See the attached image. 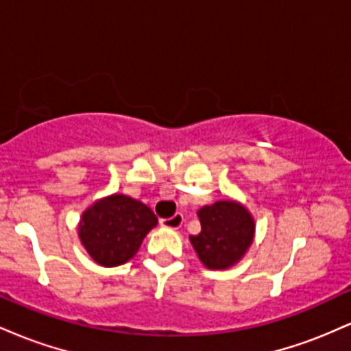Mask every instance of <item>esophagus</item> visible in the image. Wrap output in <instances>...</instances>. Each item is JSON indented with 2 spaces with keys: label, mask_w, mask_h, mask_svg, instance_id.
<instances>
[{
  "label": "esophagus",
  "mask_w": 351,
  "mask_h": 351,
  "mask_svg": "<svg viewBox=\"0 0 351 351\" xmlns=\"http://www.w3.org/2000/svg\"><path fill=\"white\" fill-rule=\"evenodd\" d=\"M160 224H162V228L167 229H180L181 224H183V215H181V213H176L175 216L160 221Z\"/></svg>",
  "instance_id": "obj_1"
}]
</instances>
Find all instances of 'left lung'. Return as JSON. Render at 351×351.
Here are the masks:
<instances>
[{"label":"left lung","mask_w":351,"mask_h":351,"mask_svg":"<svg viewBox=\"0 0 351 351\" xmlns=\"http://www.w3.org/2000/svg\"><path fill=\"white\" fill-rule=\"evenodd\" d=\"M201 232L189 236L195 252L204 267L224 271L239 263L256 236V221L243 203L234 199L216 201L198 209Z\"/></svg>","instance_id":"8db88e82"}]
</instances>
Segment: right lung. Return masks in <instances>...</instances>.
Listing matches in <instances>:
<instances>
[{"mask_svg":"<svg viewBox=\"0 0 351 351\" xmlns=\"http://www.w3.org/2000/svg\"><path fill=\"white\" fill-rule=\"evenodd\" d=\"M158 224L153 211L130 196H104L80 216L77 234L88 256L102 267H117L138 252L145 236Z\"/></svg>","mask_w":351,"mask_h":351,"instance_id":"add662e5","label":"right lung"}]
</instances>
